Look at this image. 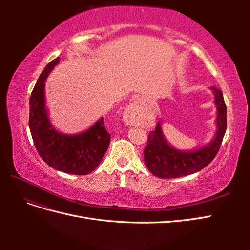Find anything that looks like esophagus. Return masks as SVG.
I'll list each match as a JSON object with an SVG mask.
<instances>
[{
  "label": "esophagus",
  "mask_w": 250,
  "mask_h": 250,
  "mask_svg": "<svg viewBox=\"0 0 250 250\" xmlns=\"http://www.w3.org/2000/svg\"><path fill=\"white\" fill-rule=\"evenodd\" d=\"M140 109L139 106L135 103L130 104L124 112V120L128 125H133L137 124L140 120Z\"/></svg>",
  "instance_id": "34e87169"
}]
</instances>
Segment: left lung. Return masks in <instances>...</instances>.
I'll return each mask as SVG.
<instances>
[{
	"mask_svg": "<svg viewBox=\"0 0 250 250\" xmlns=\"http://www.w3.org/2000/svg\"><path fill=\"white\" fill-rule=\"evenodd\" d=\"M215 93V103L218 108L217 132L214 141L202 149L185 152L173 149L166 142L161 123L158 122L155 130L150 131L147 145L144 149V160L146 167L154 176L160 178H176L196 173L214 160L220 149L228 126L226 121V105L221 89L211 87Z\"/></svg>",
	"mask_w": 250,
	"mask_h": 250,
	"instance_id": "1",
	"label": "left lung"
}]
</instances>
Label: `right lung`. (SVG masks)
Segmentation results:
<instances>
[{
    "label": "right lung",
    "instance_id": "add662e5",
    "mask_svg": "<svg viewBox=\"0 0 250 250\" xmlns=\"http://www.w3.org/2000/svg\"><path fill=\"white\" fill-rule=\"evenodd\" d=\"M59 57L44 67L30 97L29 127L35 148L50 167L75 175H86L93 172L106 152L110 133L101 118L98 122L77 135H66L52 127L44 107V81Z\"/></svg>",
    "mask_w": 250,
    "mask_h": 250
}]
</instances>
